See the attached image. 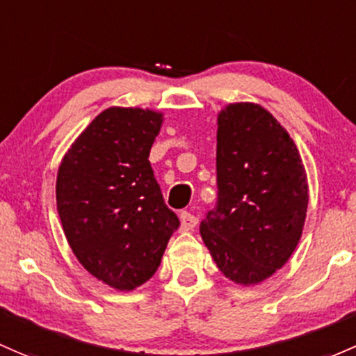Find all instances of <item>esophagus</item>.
<instances>
[{
	"label": "esophagus",
	"instance_id": "34e87169",
	"mask_svg": "<svg viewBox=\"0 0 356 356\" xmlns=\"http://www.w3.org/2000/svg\"><path fill=\"white\" fill-rule=\"evenodd\" d=\"M179 218H181L182 230H193V228L197 225V218L194 215H191L189 211H182L181 215H179Z\"/></svg>",
	"mask_w": 356,
	"mask_h": 356
}]
</instances>
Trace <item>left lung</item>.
<instances>
[{
    "label": "left lung",
    "mask_w": 356,
    "mask_h": 356,
    "mask_svg": "<svg viewBox=\"0 0 356 356\" xmlns=\"http://www.w3.org/2000/svg\"><path fill=\"white\" fill-rule=\"evenodd\" d=\"M216 184L218 201L201 222V237L228 280L257 285L290 259L309 204L297 145L259 104L220 111Z\"/></svg>",
    "instance_id": "1"
}]
</instances>
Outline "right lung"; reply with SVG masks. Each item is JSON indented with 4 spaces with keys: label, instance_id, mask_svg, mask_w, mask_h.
Here are the masks:
<instances>
[{
    "label": "right lung",
    "instance_id": "obj_1",
    "mask_svg": "<svg viewBox=\"0 0 356 356\" xmlns=\"http://www.w3.org/2000/svg\"><path fill=\"white\" fill-rule=\"evenodd\" d=\"M162 112L109 107L81 131L56 179L66 241L92 276L131 291L160 266L179 218L149 165Z\"/></svg>",
    "mask_w": 356,
    "mask_h": 356
}]
</instances>
